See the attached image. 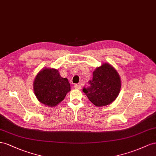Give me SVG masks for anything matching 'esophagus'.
I'll return each instance as SVG.
<instances>
[{
  "label": "esophagus",
  "instance_id": "esophagus-1",
  "mask_svg": "<svg viewBox=\"0 0 156 156\" xmlns=\"http://www.w3.org/2000/svg\"><path fill=\"white\" fill-rule=\"evenodd\" d=\"M74 87L76 89H81V87H82V86L80 85H78V84H75Z\"/></svg>",
  "mask_w": 156,
  "mask_h": 156
}]
</instances>
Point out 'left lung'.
<instances>
[{
	"mask_svg": "<svg viewBox=\"0 0 156 156\" xmlns=\"http://www.w3.org/2000/svg\"><path fill=\"white\" fill-rule=\"evenodd\" d=\"M90 86L84 87L83 91L96 106H103L112 103L116 99L121 89V79L113 66L103 63L96 68L93 74Z\"/></svg>",
	"mask_w": 156,
	"mask_h": 156,
	"instance_id": "8db88e82",
	"label": "left lung"
}]
</instances>
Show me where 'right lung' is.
I'll list each match as a JSON object with an SVG mask.
<instances>
[{
  "label": "right lung",
  "mask_w": 156,
  "mask_h": 156,
  "mask_svg": "<svg viewBox=\"0 0 156 156\" xmlns=\"http://www.w3.org/2000/svg\"><path fill=\"white\" fill-rule=\"evenodd\" d=\"M33 88L34 95L41 103L55 106L70 91V84L67 78L61 76L57 69L44 68L35 77Z\"/></svg>",
  "instance_id": "1"
}]
</instances>
